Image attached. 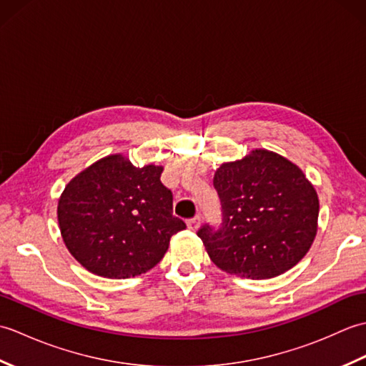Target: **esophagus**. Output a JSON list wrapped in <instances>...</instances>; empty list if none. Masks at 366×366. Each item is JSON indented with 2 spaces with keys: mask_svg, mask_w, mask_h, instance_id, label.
Wrapping results in <instances>:
<instances>
[{
  "mask_svg": "<svg viewBox=\"0 0 366 366\" xmlns=\"http://www.w3.org/2000/svg\"><path fill=\"white\" fill-rule=\"evenodd\" d=\"M199 224H201V217H199V215L193 217V219H189V220H187V228H189V229H192V231L198 229V228H199Z\"/></svg>",
  "mask_w": 366,
  "mask_h": 366,
  "instance_id": "obj_1",
  "label": "esophagus"
}]
</instances>
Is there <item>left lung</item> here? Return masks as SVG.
I'll list each match as a JSON object with an SVG mask.
<instances>
[{"label": "left lung", "instance_id": "8db88e82", "mask_svg": "<svg viewBox=\"0 0 366 366\" xmlns=\"http://www.w3.org/2000/svg\"><path fill=\"white\" fill-rule=\"evenodd\" d=\"M214 187L222 223L204 224L197 234L217 267L264 280L285 274L307 254L316 237L320 199L297 165L254 149L220 165Z\"/></svg>", "mask_w": 366, "mask_h": 366}]
</instances>
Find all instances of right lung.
Masks as SVG:
<instances>
[{
    "label": "right lung",
    "instance_id": "add662e5",
    "mask_svg": "<svg viewBox=\"0 0 366 366\" xmlns=\"http://www.w3.org/2000/svg\"><path fill=\"white\" fill-rule=\"evenodd\" d=\"M163 167L137 168L113 154L76 174L58 201L67 250L99 277L130 278L160 262L169 239L185 229L173 215V193Z\"/></svg>",
    "mask_w": 366,
    "mask_h": 366
}]
</instances>
